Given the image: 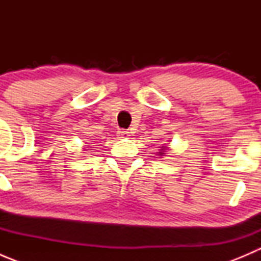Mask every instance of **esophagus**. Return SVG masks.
Masks as SVG:
<instances>
[{"label":"esophagus","mask_w":261,"mask_h":261,"mask_svg":"<svg viewBox=\"0 0 261 261\" xmlns=\"http://www.w3.org/2000/svg\"><path fill=\"white\" fill-rule=\"evenodd\" d=\"M117 135H118V138L126 139V138H128V136H130V133H128V131H126V130H120L117 133Z\"/></svg>","instance_id":"1"}]
</instances>
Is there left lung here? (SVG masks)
Returning a JSON list of instances; mask_svg holds the SVG:
<instances>
[{
    "label": "left lung",
    "instance_id": "1",
    "mask_svg": "<svg viewBox=\"0 0 261 261\" xmlns=\"http://www.w3.org/2000/svg\"><path fill=\"white\" fill-rule=\"evenodd\" d=\"M168 150H169V147H168L167 145L162 146V149H160L159 151H158V155H159V156H164V155L167 154V151H168Z\"/></svg>",
    "mask_w": 261,
    "mask_h": 261
}]
</instances>
